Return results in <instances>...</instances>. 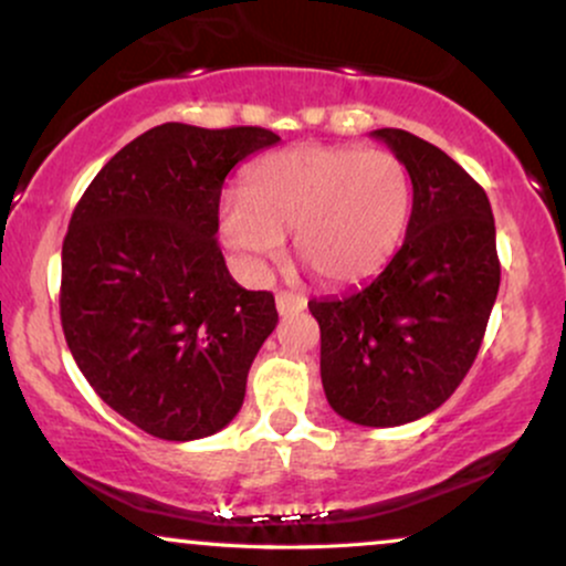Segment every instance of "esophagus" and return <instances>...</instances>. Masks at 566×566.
I'll return each instance as SVG.
<instances>
[{"label": "esophagus", "mask_w": 566, "mask_h": 566, "mask_svg": "<svg viewBox=\"0 0 566 566\" xmlns=\"http://www.w3.org/2000/svg\"><path fill=\"white\" fill-rule=\"evenodd\" d=\"M305 308V297L297 295V292H276V311L282 316L287 314H297V311Z\"/></svg>", "instance_id": "1"}]
</instances>
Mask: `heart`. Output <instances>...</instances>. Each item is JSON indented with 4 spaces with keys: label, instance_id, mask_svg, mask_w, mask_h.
<instances>
[{
    "label": "heart",
    "instance_id": "obj_1",
    "mask_svg": "<svg viewBox=\"0 0 566 566\" xmlns=\"http://www.w3.org/2000/svg\"><path fill=\"white\" fill-rule=\"evenodd\" d=\"M409 175L394 154L356 146H297L247 172L220 205V231L247 269L261 271L295 231L305 269L327 284L378 274L409 216Z\"/></svg>",
    "mask_w": 566,
    "mask_h": 566
}]
</instances>
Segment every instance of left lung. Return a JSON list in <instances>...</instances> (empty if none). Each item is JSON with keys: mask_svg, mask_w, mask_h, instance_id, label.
Returning a JSON list of instances; mask_svg holds the SVG:
<instances>
[{"mask_svg": "<svg viewBox=\"0 0 566 566\" xmlns=\"http://www.w3.org/2000/svg\"><path fill=\"white\" fill-rule=\"evenodd\" d=\"M412 180L405 244L373 282L308 301L322 329L329 407L359 426L423 418L463 382L500 287L495 218L458 161L407 129L382 127Z\"/></svg>", "mask_w": 566, "mask_h": 566, "instance_id": "1", "label": "left lung"}]
</instances>
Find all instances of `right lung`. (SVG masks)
Wrapping results in <instances>:
<instances>
[{"instance_id":"obj_1","label":"right lung","mask_w":566,"mask_h":566,"mask_svg":"<svg viewBox=\"0 0 566 566\" xmlns=\"http://www.w3.org/2000/svg\"><path fill=\"white\" fill-rule=\"evenodd\" d=\"M274 143L263 127L167 122L114 154L71 216L63 335L95 394L151 437L229 426L274 333V295L239 287L216 239L226 175Z\"/></svg>"}]
</instances>
